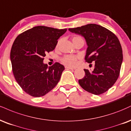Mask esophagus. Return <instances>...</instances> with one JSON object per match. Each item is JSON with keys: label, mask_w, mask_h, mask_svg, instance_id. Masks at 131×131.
Returning <instances> with one entry per match:
<instances>
[{"label": "esophagus", "mask_w": 131, "mask_h": 131, "mask_svg": "<svg viewBox=\"0 0 131 131\" xmlns=\"http://www.w3.org/2000/svg\"><path fill=\"white\" fill-rule=\"evenodd\" d=\"M66 69H70V70H75V69H74V68H72V67H67V66H66Z\"/></svg>", "instance_id": "1"}]
</instances>
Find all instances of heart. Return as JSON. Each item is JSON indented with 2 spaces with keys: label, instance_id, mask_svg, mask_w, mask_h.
I'll use <instances>...</instances> for the list:
<instances>
[{
  "label": "heart",
  "instance_id": "b5f03b06",
  "mask_svg": "<svg viewBox=\"0 0 131 131\" xmlns=\"http://www.w3.org/2000/svg\"><path fill=\"white\" fill-rule=\"evenodd\" d=\"M78 38H81L80 37H74L72 40L75 39H78ZM77 56H73V55H66V56L63 57L61 61L64 65L69 66V67H74L77 64Z\"/></svg>",
  "mask_w": 131,
  "mask_h": 131
}]
</instances>
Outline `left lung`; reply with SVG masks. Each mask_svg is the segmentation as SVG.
Returning <instances> with one entry per match:
<instances>
[{"mask_svg":"<svg viewBox=\"0 0 131 131\" xmlns=\"http://www.w3.org/2000/svg\"><path fill=\"white\" fill-rule=\"evenodd\" d=\"M72 33L85 38L88 48L85 60L95 61L93 71L84 69L85 75L78 83L82 88L95 95L105 93L117 80L123 62V51L117 37L113 32L96 24L70 28Z\"/></svg>","mask_w":131,"mask_h":131,"instance_id":"1","label":"left lung"}]
</instances>
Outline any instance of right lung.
<instances>
[{
	"label": "right lung",
	"mask_w": 131,
	"mask_h": 131,
	"mask_svg": "<svg viewBox=\"0 0 131 131\" xmlns=\"http://www.w3.org/2000/svg\"><path fill=\"white\" fill-rule=\"evenodd\" d=\"M66 31V29L35 26L14 41L10 52L13 75L21 88L31 96H44L59 82L64 66L56 62L48 67L43 63V58L54 50L58 40Z\"/></svg>",
	"instance_id": "1"
}]
</instances>
